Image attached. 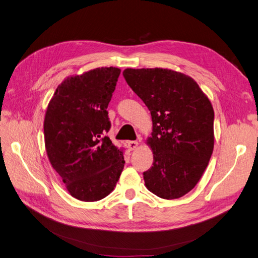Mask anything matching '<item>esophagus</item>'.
Returning a JSON list of instances; mask_svg holds the SVG:
<instances>
[{
	"label": "esophagus",
	"instance_id": "esophagus-1",
	"mask_svg": "<svg viewBox=\"0 0 258 258\" xmlns=\"http://www.w3.org/2000/svg\"><path fill=\"white\" fill-rule=\"evenodd\" d=\"M138 145H139V143L137 141H129V142H127V147H128L129 151L136 150V148L138 147Z\"/></svg>",
	"mask_w": 258,
	"mask_h": 258
}]
</instances>
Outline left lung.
I'll list each match as a JSON object with an SVG mask.
<instances>
[{"instance_id":"left-lung-1","label":"left lung","mask_w":258,"mask_h":258,"mask_svg":"<svg viewBox=\"0 0 258 258\" xmlns=\"http://www.w3.org/2000/svg\"><path fill=\"white\" fill-rule=\"evenodd\" d=\"M130 88L152 115L153 167L143 173L146 188L162 199H177L197 185L214 147V111L190 76L170 69H126Z\"/></svg>"}]
</instances>
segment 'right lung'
Instances as JSON below:
<instances>
[{
    "label": "right lung",
    "mask_w": 258,
    "mask_h": 258,
    "mask_svg": "<svg viewBox=\"0 0 258 258\" xmlns=\"http://www.w3.org/2000/svg\"><path fill=\"white\" fill-rule=\"evenodd\" d=\"M118 68H97L68 76L50 99L44 118L45 148L72 197L98 201L110 195L124 166L123 148L105 134Z\"/></svg>",
    "instance_id": "add662e5"
}]
</instances>
